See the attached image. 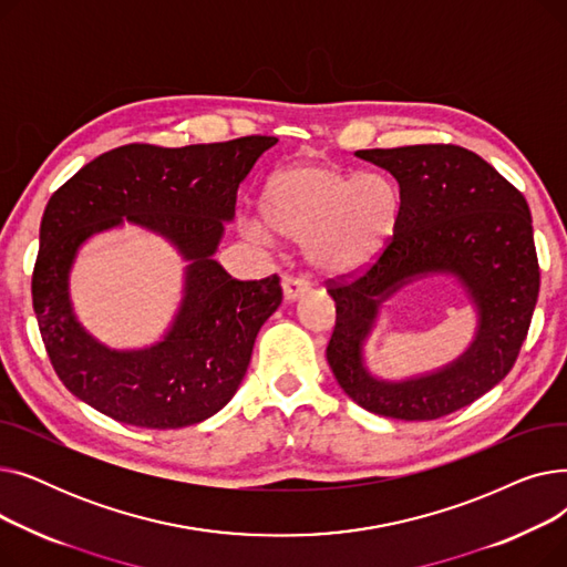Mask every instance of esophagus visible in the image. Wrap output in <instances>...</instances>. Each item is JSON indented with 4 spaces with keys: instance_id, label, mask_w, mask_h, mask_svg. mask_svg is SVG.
Masks as SVG:
<instances>
[{
    "instance_id": "34e87169",
    "label": "esophagus",
    "mask_w": 567,
    "mask_h": 567,
    "mask_svg": "<svg viewBox=\"0 0 567 567\" xmlns=\"http://www.w3.org/2000/svg\"><path fill=\"white\" fill-rule=\"evenodd\" d=\"M308 289H310V282L303 280V278L289 276V278L282 280V293H285V301H289V303L296 301V299H301L303 293H308Z\"/></svg>"
}]
</instances>
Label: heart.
<instances>
[{
    "mask_svg": "<svg viewBox=\"0 0 567 567\" xmlns=\"http://www.w3.org/2000/svg\"><path fill=\"white\" fill-rule=\"evenodd\" d=\"M257 218H244L241 229L257 244L274 236L306 244L315 271L342 278L363 271L395 231L400 197L381 174H347L329 163L301 161L268 178L259 197Z\"/></svg>",
    "mask_w": 567,
    "mask_h": 567,
    "instance_id": "b5f03b06",
    "label": "heart"
}]
</instances>
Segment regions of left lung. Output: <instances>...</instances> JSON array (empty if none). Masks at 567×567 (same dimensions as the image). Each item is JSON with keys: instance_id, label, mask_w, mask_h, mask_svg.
Instances as JSON below:
<instances>
[{"instance_id": "8db88e82", "label": "left lung", "mask_w": 567, "mask_h": 567, "mask_svg": "<svg viewBox=\"0 0 567 567\" xmlns=\"http://www.w3.org/2000/svg\"><path fill=\"white\" fill-rule=\"evenodd\" d=\"M355 156L389 169L400 186L393 238L355 278L329 280L336 329L326 359L342 391L398 421H434L492 391L526 340L540 268L524 195L478 154L455 144L363 148ZM451 272L476 308V338L453 364L389 382L364 365L362 344L380 303L404 284Z\"/></svg>"}]
</instances>
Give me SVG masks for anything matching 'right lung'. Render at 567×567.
<instances>
[{
	"label": "right lung",
	"mask_w": 567,
	"mask_h": 567,
	"mask_svg": "<svg viewBox=\"0 0 567 567\" xmlns=\"http://www.w3.org/2000/svg\"><path fill=\"white\" fill-rule=\"evenodd\" d=\"M276 142L250 135L182 148L126 144L86 163L50 197L32 299L50 363L75 398L148 430L202 423L234 398L261 323L282 303V287L278 276L234 280L214 255L234 218L238 186ZM124 219L167 237L189 261L173 326L144 350L99 343L68 296L81 244Z\"/></svg>",
	"instance_id": "obj_1"
}]
</instances>
